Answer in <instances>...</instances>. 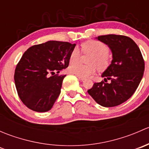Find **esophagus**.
<instances>
[{
	"instance_id": "obj_1",
	"label": "esophagus",
	"mask_w": 149,
	"mask_h": 149,
	"mask_svg": "<svg viewBox=\"0 0 149 149\" xmlns=\"http://www.w3.org/2000/svg\"><path fill=\"white\" fill-rule=\"evenodd\" d=\"M77 76V77L79 78V80L82 81H83L85 80V79H84V78H83V77H81V76Z\"/></svg>"
}]
</instances>
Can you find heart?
Here are the masks:
<instances>
[{
    "mask_svg": "<svg viewBox=\"0 0 149 149\" xmlns=\"http://www.w3.org/2000/svg\"><path fill=\"white\" fill-rule=\"evenodd\" d=\"M82 48L84 52L92 55L89 61L90 64L97 65L100 68H103L108 65L109 58L107 55L109 52V48L106 44L97 40H90L84 43L82 45ZM80 57L81 50L78 47H75L70 52L69 58L70 63L68 68L69 71L83 78L92 76L96 71L95 67L93 65H84L80 63L76 62L80 59ZM72 61L74 62H72Z\"/></svg>",
    "mask_w": 149,
    "mask_h": 149,
    "instance_id": "1",
    "label": "heart"
}]
</instances>
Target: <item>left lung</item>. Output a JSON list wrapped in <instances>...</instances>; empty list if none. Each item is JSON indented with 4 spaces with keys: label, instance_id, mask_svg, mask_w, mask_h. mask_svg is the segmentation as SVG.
Here are the masks:
<instances>
[{
    "label": "left lung",
    "instance_id": "obj_1",
    "mask_svg": "<svg viewBox=\"0 0 149 149\" xmlns=\"http://www.w3.org/2000/svg\"><path fill=\"white\" fill-rule=\"evenodd\" d=\"M97 39L109 47L112 61L103 72L104 81L88 90L97 103L105 107L118 106L134 94L143 78L145 63L137 45L130 37L107 34ZM109 80L110 83H107Z\"/></svg>",
    "mask_w": 149,
    "mask_h": 149
}]
</instances>
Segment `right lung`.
I'll use <instances>...</instances> for the list:
<instances>
[{"label": "right lung", "instance_id": "obj_1", "mask_svg": "<svg viewBox=\"0 0 149 149\" xmlns=\"http://www.w3.org/2000/svg\"><path fill=\"white\" fill-rule=\"evenodd\" d=\"M76 44L48 41L30 47L16 65L14 81L22 102L35 112L49 111L61 94L66 75L60 71L69 65Z\"/></svg>", "mask_w": 149, "mask_h": 149}]
</instances>
